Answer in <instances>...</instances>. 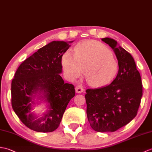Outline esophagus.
I'll return each mask as SVG.
<instances>
[{
    "label": "esophagus",
    "mask_w": 152,
    "mask_h": 152,
    "mask_svg": "<svg viewBox=\"0 0 152 152\" xmlns=\"http://www.w3.org/2000/svg\"><path fill=\"white\" fill-rule=\"evenodd\" d=\"M75 89H76V93H82L83 91V88L82 86H81V85L77 86L75 88Z\"/></svg>",
    "instance_id": "34e87169"
}]
</instances>
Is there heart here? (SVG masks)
I'll return each mask as SVG.
<instances>
[{"mask_svg": "<svg viewBox=\"0 0 152 152\" xmlns=\"http://www.w3.org/2000/svg\"><path fill=\"white\" fill-rule=\"evenodd\" d=\"M62 65L65 72L76 79L85 72L87 82L102 86L114 78L118 63L106 45L96 41H87L76 46L75 55L67 52L63 55Z\"/></svg>", "mask_w": 152, "mask_h": 152, "instance_id": "1", "label": "heart"}]
</instances>
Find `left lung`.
Masks as SVG:
<instances>
[{"label":"left lung","mask_w":152,"mask_h":152,"mask_svg":"<svg viewBox=\"0 0 152 152\" xmlns=\"http://www.w3.org/2000/svg\"><path fill=\"white\" fill-rule=\"evenodd\" d=\"M102 41L114 50L118 72L109 85L86 90L87 115L94 131L113 132L136 116L142 96V86L132 56L118 47L117 42L111 38L105 37Z\"/></svg>","instance_id":"8db88e82"}]
</instances>
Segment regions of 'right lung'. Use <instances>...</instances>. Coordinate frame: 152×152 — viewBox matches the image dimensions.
Segmentation results:
<instances>
[{
    "instance_id": "add662e5",
    "label": "right lung",
    "mask_w": 152,
    "mask_h": 152,
    "mask_svg": "<svg viewBox=\"0 0 152 152\" xmlns=\"http://www.w3.org/2000/svg\"><path fill=\"white\" fill-rule=\"evenodd\" d=\"M72 42H50L24 60L14 76L13 109L20 121L35 132L47 133L57 129L69 102L75 96L73 85L65 83L59 75L62 56ZM37 96L48 104L47 111L40 118L31 113Z\"/></svg>"
}]
</instances>
